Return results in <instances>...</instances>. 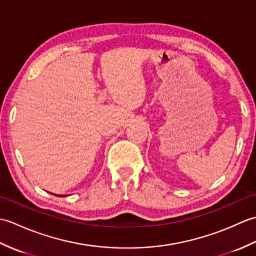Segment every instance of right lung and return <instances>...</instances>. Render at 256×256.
<instances>
[{
    "mask_svg": "<svg viewBox=\"0 0 256 256\" xmlns=\"http://www.w3.org/2000/svg\"><path fill=\"white\" fill-rule=\"evenodd\" d=\"M55 196H58V197H64V194L62 196V194H55Z\"/></svg>",
    "mask_w": 256,
    "mask_h": 256,
    "instance_id": "obj_1",
    "label": "right lung"
}]
</instances>
